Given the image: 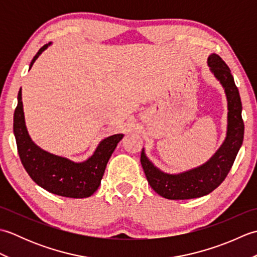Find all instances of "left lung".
I'll return each mask as SVG.
<instances>
[{"instance_id": "8db88e82", "label": "left lung", "mask_w": 257, "mask_h": 257, "mask_svg": "<svg viewBox=\"0 0 257 257\" xmlns=\"http://www.w3.org/2000/svg\"><path fill=\"white\" fill-rule=\"evenodd\" d=\"M207 63L225 89L228 105L227 137L210 161L181 174H167L158 170L141 151V166L150 187L166 199L188 200L211 193L227 177L243 143L242 102L231 70L217 54H212Z\"/></svg>"}]
</instances>
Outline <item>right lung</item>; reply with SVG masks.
Here are the masks:
<instances>
[{
    "label": "right lung",
    "mask_w": 257,
    "mask_h": 257,
    "mask_svg": "<svg viewBox=\"0 0 257 257\" xmlns=\"http://www.w3.org/2000/svg\"><path fill=\"white\" fill-rule=\"evenodd\" d=\"M48 45L50 44H45L40 48L32 59L30 69ZM13 121L18 152L26 172L33 181L43 189L66 198H88L95 192L99 187L109 158L123 136L118 134L103 139L88 160L75 163L65 158L48 154L38 148L31 140L25 127L21 89Z\"/></svg>",
    "instance_id": "add662e5"
}]
</instances>
